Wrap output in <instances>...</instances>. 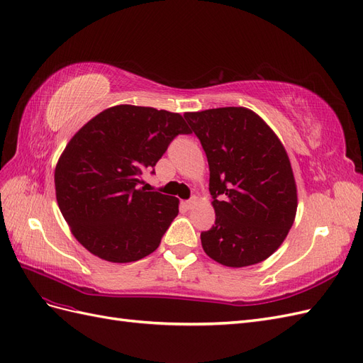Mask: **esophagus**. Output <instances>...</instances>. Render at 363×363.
<instances>
[{
  "mask_svg": "<svg viewBox=\"0 0 363 363\" xmlns=\"http://www.w3.org/2000/svg\"><path fill=\"white\" fill-rule=\"evenodd\" d=\"M198 202H199V199H198V198H196V196H193V198H191V199H189L187 202H185V206H187V208H189V210H191V208H194V206H196V205H198Z\"/></svg>",
  "mask_w": 363,
  "mask_h": 363,
  "instance_id": "34e87169",
  "label": "esophagus"
}]
</instances>
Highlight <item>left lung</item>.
<instances>
[{"mask_svg": "<svg viewBox=\"0 0 363 363\" xmlns=\"http://www.w3.org/2000/svg\"><path fill=\"white\" fill-rule=\"evenodd\" d=\"M210 165L216 222L201 234L206 255L243 267L271 257L291 230L296 184L274 130L246 108L185 112Z\"/></svg>", "mask_w": 363, "mask_h": 363, "instance_id": "left-lung-1", "label": "left lung"}]
</instances>
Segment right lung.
I'll use <instances>...</instances> for the list:
<instances>
[{"label": "right lung", "instance_id": "obj_1", "mask_svg": "<svg viewBox=\"0 0 363 363\" xmlns=\"http://www.w3.org/2000/svg\"><path fill=\"white\" fill-rule=\"evenodd\" d=\"M179 133H191L176 112L118 105L89 120L56 165V199L71 233L112 263L152 254L178 216L179 201L141 187Z\"/></svg>", "mask_w": 363, "mask_h": 363}]
</instances>
